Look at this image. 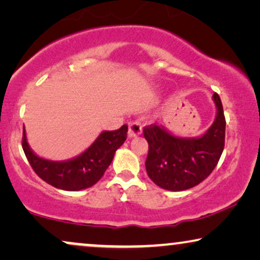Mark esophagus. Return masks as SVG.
<instances>
[{
	"instance_id": "34e87169",
	"label": "esophagus",
	"mask_w": 260,
	"mask_h": 260,
	"mask_svg": "<svg viewBox=\"0 0 260 260\" xmlns=\"http://www.w3.org/2000/svg\"><path fill=\"white\" fill-rule=\"evenodd\" d=\"M141 133H142V125L140 123L133 122V123L129 124V131H127V135H129V137L138 136V135H141Z\"/></svg>"
}]
</instances>
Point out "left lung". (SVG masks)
Here are the masks:
<instances>
[{"label": "left lung", "instance_id": "left-lung-1", "mask_svg": "<svg viewBox=\"0 0 260 260\" xmlns=\"http://www.w3.org/2000/svg\"><path fill=\"white\" fill-rule=\"evenodd\" d=\"M213 99L216 118L204 136L179 138L156 124L143 127L149 144L145 169L157 186L174 191L186 190L198 186L214 170L225 147L226 119L216 92Z\"/></svg>", "mask_w": 260, "mask_h": 260}]
</instances>
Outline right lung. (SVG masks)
Here are the masks:
<instances>
[{
	"mask_svg": "<svg viewBox=\"0 0 260 260\" xmlns=\"http://www.w3.org/2000/svg\"><path fill=\"white\" fill-rule=\"evenodd\" d=\"M126 124L117 130L104 131L86 151L66 162H53L38 157L28 147L24 130L22 149L30 167L41 180L59 189L76 191L93 186L102 179L116 150L126 140Z\"/></svg>",
	"mask_w": 260,
	"mask_h": 260,
	"instance_id": "1",
	"label": "right lung"
}]
</instances>
